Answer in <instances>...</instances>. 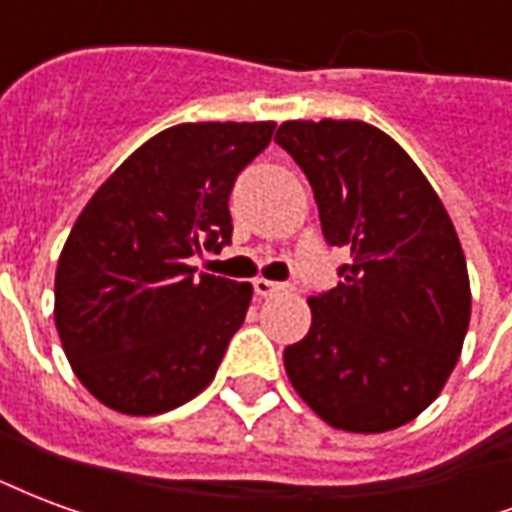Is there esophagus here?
Returning <instances> with one entry per match:
<instances>
[{
  "label": "esophagus",
  "instance_id": "1",
  "mask_svg": "<svg viewBox=\"0 0 512 512\" xmlns=\"http://www.w3.org/2000/svg\"><path fill=\"white\" fill-rule=\"evenodd\" d=\"M252 285H255L257 296H274L277 290L285 288L282 282H271V279H263V277H257L255 282H252Z\"/></svg>",
  "mask_w": 512,
  "mask_h": 512
}]
</instances>
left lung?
<instances>
[{"instance_id":"8db88e82","label":"left lung","mask_w":512,"mask_h":512,"mask_svg":"<svg viewBox=\"0 0 512 512\" xmlns=\"http://www.w3.org/2000/svg\"><path fill=\"white\" fill-rule=\"evenodd\" d=\"M310 180L323 238L351 252L285 348L293 389L332 428L384 433L439 397L472 315L461 241L422 169L362 120H288L274 136Z\"/></svg>"}]
</instances>
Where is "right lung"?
Segmentation results:
<instances>
[{
	"label": "right lung",
	"mask_w": 512,
	"mask_h": 512,
	"mask_svg": "<svg viewBox=\"0 0 512 512\" xmlns=\"http://www.w3.org/2000/svg\"><path fill=\"white\" fill-rule=\"evenodd\" d=\"M277 123H180L150 136L84 205L54 277V323L84 389L131 417L211 384L252 285L194 274L230 235L238 172Z\"/></svg>",
	"instance_id": "1"
}]
</instances>
